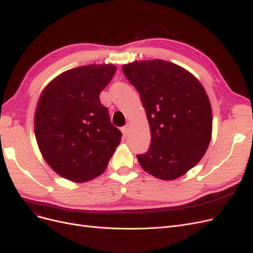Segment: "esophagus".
<instances>
[{"mask_svg": "<svg viewBox=\"0 0 253 253\" xmlns=\"http://www.w3.org/2000/svg\"><path fill=\"white\" fill-rule=\"evenodd\" d=\"M127 131H128V125H126V126H122V127H121V132L124 133V135H125V136L126 135Z\"/></svg>", "mask_w": 253, "mask_h": 253, "instance_id": "34e87169", "label": "esophagus"}]
</instances>
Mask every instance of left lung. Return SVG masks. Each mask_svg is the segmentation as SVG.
I'll return each mask as SVG.
<instances>
[{"label":"left lung","mask_w":253,"mask_h":253,"mask_svg":"<svg viewBox=\"0 0 253 253\" xmlns=\"http://www.w3.org/2000/svg\"><path fill=\"white\" fill-rule=\"evenodd\" d=\"M138 91L151 131V143L137 155L142 169L164 180L185 174L200 162L212 134V111L201 82L165 60L122 66Z\"/></svg>","instance_id":"8db88e82"}]
</instances>
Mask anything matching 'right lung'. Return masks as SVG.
I'll return each instance as SVG.
<instances>
[{"label":"right lung","mask_w":253,"mask_h":253,"mask_svg":"<svg viewBox=\"0 0 253 253\" xmlns=\"http://www.w3.org/2000/svg\"><path fill=\"white\" fill-rule=\"evenodd\" d=\"M113 64L87 65L59 75L38 102L35 134L51 169L77 182L93 179L108 167L122 133L100 102L116 73Z\"/></svg>","instance_id":"obj_1"}]
</instances>
